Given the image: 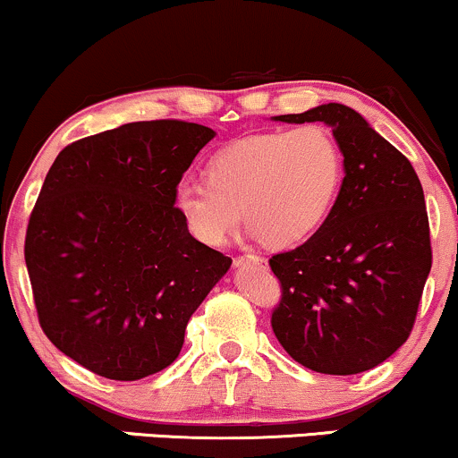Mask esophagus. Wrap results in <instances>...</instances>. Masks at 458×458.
<instances>
[{
	"instance_id": "1",
	"label": "esophagus",
	"mask_w": 458,
	"mask_h": 458,
	"mask_svg": "<svg viewBox=\"0 0 458 458\" xmlns=\"http://www.w3.org/2000/svg\"><path fill=\"white\" fill-rule=\"evenodd\" d=\"M256 262V265H265V259H262V256H259V254H245V256H239V259H236V265H241V262Z\"/></svg>"
}]
</instances>
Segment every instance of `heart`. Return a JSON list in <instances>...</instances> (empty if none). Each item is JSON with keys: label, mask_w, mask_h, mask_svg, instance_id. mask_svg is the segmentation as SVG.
Returning <instances> with one entry per match:
<instances>
[{"label": "heart", "mask_w": 458, "mask_h": 458, "mask_svg": "<svg viewBox=\"0 0 458 458\" xmlns=\"http://www.w3.org/2000/svg\"><path fill=\"white\" fill-rule=\"evenodd\" d=\"M340 144L320 124L267 131L219 150L207 178L178 182L174 207L207 245H219L245 222L265 243H301L320 228L343 185Z\"/></svg>", "instance_id": "obj_1"}]
</instances>
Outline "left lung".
Here are the masks:
<instances>
[{"label": "left lung", "instance_id": "8db88e82", "mask_svg": "<svg viewBox=\"0 0 458 458\" xmlns=\"http://www.w3.org/2000/svg\"><path fill=\"white\" fill-rule=\"evenodd\" d=\"M276 120L329 124L344 178L317 233L269 259L282 288L273 334L310 370H370L407 343L433 265L420 178L407 157L346 105Z\"/></svg>", "mask_w": 458, "mask_h": 458}]
</instances>
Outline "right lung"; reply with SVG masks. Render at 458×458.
Wrapping results in <instances>:
<instances>
[{
    "instance_id": "obj_1",
    "label": "right lung",
    "mask_w": 458,
    "mask_h": 458,
    "mask_svg": "<svg viewBox=\"0 0 458 458\" xmlns=\"http://www.w3.org/2000/svg\"><path fill=\"white\" fill-rule=\"evenodd\" d=\"M215 131L146 120L68 144L25 234L47 338L77 364L138 381L176 360L185 329L233 259L189 234L174 191Z\"/></svg>"
}]
</instances>
